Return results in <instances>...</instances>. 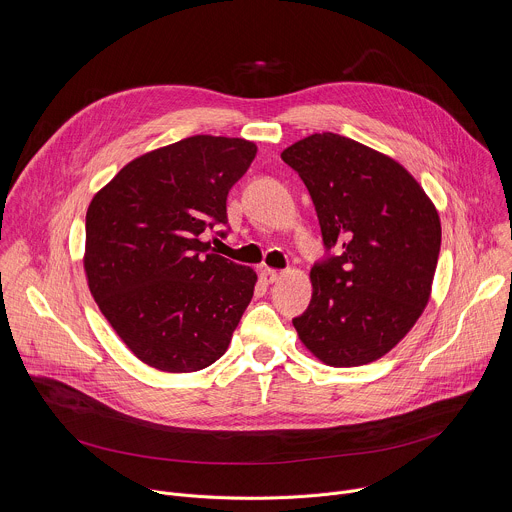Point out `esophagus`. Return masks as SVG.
I'll use <instances>...</instances> for the list:
<instances>
[{"label": "esophagus", "instance_id": "1", "mask_svg": "<svg viewBox=\"0 0 512 512\" xmlns=\"http://www.w3.org/2000/svg\"><path fill=\"white\" fill-rule=\"evenodd\" d=\"M279 277H281V271H277V269H269V267L261 269V279L265 283H275Z\"/></svg>", "mask_w": 512, "mask_h": 512}]
</instances>
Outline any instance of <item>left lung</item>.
I'll return each instance as SVG.
<instances>
[{"label": "left lung", "mask_w": 512, "mask_h": 512, "mask_svg": "<svg viewBox=\"0 0 512 512\" xmlns=\"http://www.w3.org/2000/svg\"><path fill=\"white\" fill-rule=\"evenodd\" d=\"M281 160L306 184L326 249L310 273L312 302L291 322L330 367L373 362L429 300L440 216L403 166L344 135L314 133Z\"/></svg>", "instance_id": "obj_1"}]
</instances>
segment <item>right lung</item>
Returning <instances> with one entry per match:
<instances>
[{"mask_svg":"<svg viewBox=\"0 0 512 512\" xmlns=\"http://www.w3.org/2000/svg\"><path fill=\"white\" fill-rule=\"evenodd\" d=\"M255 154L239 137H186L129 162L91 200V294L127 348L158 371L210 367L253 298L255 271L204 239L229 235L227 196Z\"/></svg>","mask_w":512,"mask_h":512,"instance_id":"obj_1","label":"right lung"}]
</instances>
